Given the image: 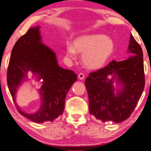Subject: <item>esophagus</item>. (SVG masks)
Segmentation results:
<instances>
[{"mask_svg": "<svg viewBox=\"0 0 151 151\" xmlns=\"http://www.w3.org/2000/svg\"><path fill=\"white\" fill-rule=\"evenodd\" d=\"M78 77H79V79H83L84 77H85V75H84L83 73H82V72H81V73L79 74V76H78Z\"/></svg>", "mask_w": 151, "mask_h": 151, "instance_id": "obj_1", "label": "esophagus"}]
</instances>
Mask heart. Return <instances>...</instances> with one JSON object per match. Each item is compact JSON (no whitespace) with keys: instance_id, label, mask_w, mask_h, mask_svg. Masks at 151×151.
Returning <instances> with one entry per match:
<instances>
[{"instance_id":"heart-1","label":"heart","mask_w":151,"mask_h":151,"mask_svg":"<svg viewBox=\"0 0 151 151\" xmlns=\"http://www.w3.org/2000/svg\"><path fill=\"white\" fill-rule=\"evenodd\" d=\"M114 43L103 35H85L68 44L67 55L74 59L76 52H83L82 61L88 68L96 69L105 64L114 51Z\"/></svg>"}]
</instances>
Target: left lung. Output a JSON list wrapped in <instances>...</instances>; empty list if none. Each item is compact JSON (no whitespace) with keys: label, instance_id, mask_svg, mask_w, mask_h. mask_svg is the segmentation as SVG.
Instances as JSON below:
<instances>
[{"label":"left lung","instance_id":"obj_1","mask_svg":"<svg viewBox=\"0 0 151 151\" xmlns=\"http://www.w3.org/2000/svg\"><path fill=\"white\" fill-rule=\"evenodd\" d=\"M128 50L134 54L132 57L122 61L113 60L106 67L90 72L85 81L90 113L104 122L120 123L127 119L144 89L143 52L132 35ZM114 80L121 86L116 95Z\"/></svg>","mask_w":151,"mask_h":151}]
</instances>
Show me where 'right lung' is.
<instances>
[{
  "label": "right lung",
  "mask_w": 151,
  "mask_h": 151,
  "mask_svg": "<svg viewBox=\"0 0 151 151\" xmlns=\"http://www.w3.org/2000/svg\"><path fill=\"white\" fill-rule=\"evenodd\" d=\"M39 28H29L15 43L7 68V81L20 113L36 123H43L53 122L63 114L66 94L77 76L72 70L59 67L55 52L41 43ZM28 71L37 76L38 81L43 79L40 90L42 104L35 114L21 111L15 100L17 88L27 78Z\"/></svg>",
  "instance_id": "right-lung-1"
}]
</instances>
